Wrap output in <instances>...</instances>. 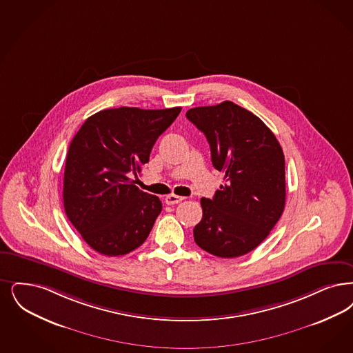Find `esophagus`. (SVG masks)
Masks as SVG:
<instances>
[{"instance_id":"obj_1","label":"esophagus","mask_w":353,"mask_h":353,"mask_svg":"<svg viewBox=\"0 0 353 353\" xmlns=\"http://www.w3.org/2000/svg\"><path fill=\"white\" fill-rule=\"evenodd\" d=\"M183 199V197H180V196L170 194V196L165 197V203H167V205H176V203H180Z\"/></svg>"}]
</instances>
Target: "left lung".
<instances>
[{
	"instance_id": "8db88e82",
	"label": "left lung",
	"mask_w": 353,
	"mask_h": 353,
	"mask_svg": "<svg viewBox=\"0 0 353 353\" xmlns=\"http://www.w3.org/2000/svg\"><path fill=\"white\" fill-rule=\"evenodd\" d=\"M186 118L205 134L212 165L226 180L212 199H201L194 240L218 257L248 254L268 236L285 208L281 145L259 117L231 101L193 108Z\"/></svg>"
}]
</instances>
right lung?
I'll use <instances>...</instances> for the list:
<instances>
[{
	"instance_id": "right-lung-1",
	"label": "right lung",
	"mask_w": 353,
	"mask_h": 353,
	"mask_svg": "<svg viewBox=\"0 0 353 353\" xmlns=\"http://www.w3.org/2000/svg\"><path fill=\"white\" fill-rule=\"evenodd\" d=\"M181 108L108 109L93 114L72 139L63 185L64 210L94 251L130 254L150 235L161 201L141 190L138 177L157 138Z\"/></svg>"
}]
</instances>
